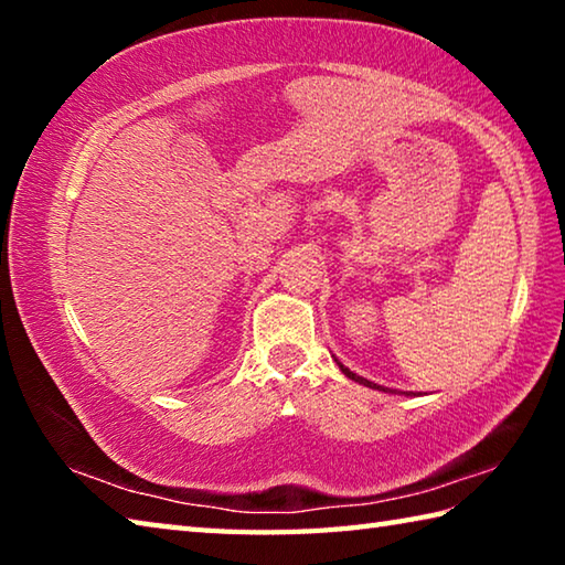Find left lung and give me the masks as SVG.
Returning a JSON list of instances; mask_svg holds the SVG:
<instances>
[{"label": "left lung", "instance_id": "obj_1", "mask_svg": "<svg viewBox=\"0 0 565 565\" xmlns=\"http://www.w3.org/2000/svg\"><path fill=\"white\" fill-rule=\"evenodd\" d=\"M337 363H339V369L343 371V374H347L351 381H356V384H363V386H369V388H376V391H386V394H396V391L394 388H386V386H379V384H374V381H369V379H363V376H356V374H353V371L351 369H347V366H343V363L337 359ZM408 394H414V391H408ZM406 394V396H408ZM416 396V394H414Z\"/></svg>", "mask_w": 565, "mask_h": 565}]
</instances>
